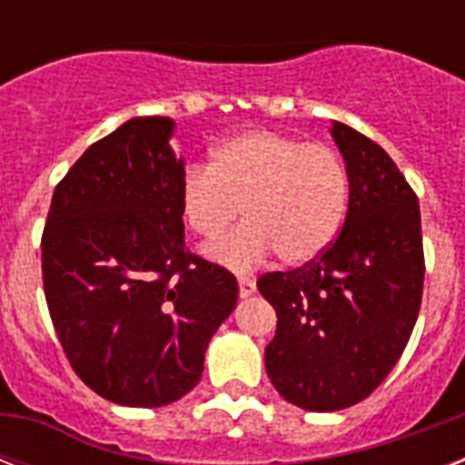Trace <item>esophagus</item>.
I'll return each mask as SVG.
<instances>
[{"mask_svg":"<svg viewBox=\"0 0 465 465\" xmlns=\"http://www.w3.org/2000/svg\"><path fill=\"white\" fill-rule=\"evenodd\" d=\"M255 292V280L251 275H239V294L243 299L251 297Z\"/></svg>","mask_w":465,"mask_h":465,"instance_id":"obj_1","label":"esophagus"}]
</instances>
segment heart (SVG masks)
Masks as SVG:
<instances>
[{
  "label": "heart",
  "instance_id": "heart-1",
  "mask_svg": "<svg viewBox=\"0 0 465 465\" xmlns=\"http://www.w3.org/2000/svg\"><path fill=\"white\" fill-rule=\"evenodd\" d=\"M350 175L328 144L253 127L219 142L210 166H190L181 181V210L203 239H217L243 212L246 224L207 253L248 270L272 251L287 265L316 261L345 222Z\"/></svg>",
  "mask_w": 465,
  "mask_h": 465
}]
</instances>
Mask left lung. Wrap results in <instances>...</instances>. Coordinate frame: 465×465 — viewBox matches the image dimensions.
Wrapping results in <instances>:
<instances>
[{"label": "left lung", "mask_w": 465, "mask_h": 465, "mask_svg": "<svg viewBox=\"0 0 465 465\" xmlns=\"http://www.w3.org/2000/svg\"><path fill=\"white\" fill-rule=\"evenodd\" d=\"M350 175L345 222L331 246L258 290L277 313L265 369L277 393L313 412L360 403L389 376L415 328L425 282L415 190L376 142L335 123Z\"/></svg>", "instance_id": "1"}]
</instances>
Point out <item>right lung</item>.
Instances as JSON below:
<instances>
[{
	"mask_svg": "<svg viewBox=\"0 0 465 465\" xmlns=\"http://www.w3.org/2000/svg\"><path fill=\"white\" fill-rule=\"evenodd\" d=\"M173 120L133 118L57 183L43 229V290L69 364L113 403L161 408L193 391L239 282L190 253Z\"/></svg>",
	"mask_w": 465,
	"mask_h": 465,
	"instance_id": "obj_1",
	"label": "right lung"
}]
</instances>
